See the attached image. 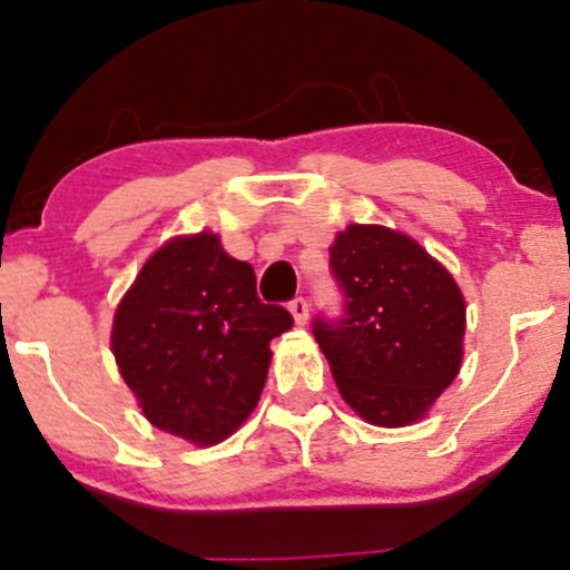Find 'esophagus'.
Masks as SVG:
<instances>
[{
	"label": "esophagus",
	"mask_w": 570,
	"mask_h": 570,
	"mask_svg": "<svg viewBox=\"0 0 570 570\" xmlns=\"http://www.w3.org/2000/svg\"><path fill=\"white\" fill-rule=\"evenodd\" d=\"M289 313H292L294 322H297L299 326H305L307 318H311V311H307V303H305L303 297L292 299V303H289Z\"/></svg>",
	"instance_id": "34e87169"
}]
</instances>
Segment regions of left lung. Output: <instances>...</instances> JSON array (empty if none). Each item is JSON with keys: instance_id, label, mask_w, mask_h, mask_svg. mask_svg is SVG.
Segmentation results:
<instances>
[{"instance_id": "8db88e82", "label": "left lung", "mask_w": 570, "mask_h": 570, "mask_svg": "<svg viewBox=\"0 0 570 570\" xmlns=\"http://www.w3.org/2000/svg\"><path fill=\"white\" fill-rule=\"evenodd\" d=\"M330 254L348 313L337 326L316 322L313 335L340 396L372 426L421 423L461 372V286L415 238L383 225L353 222Z\"/></svg>"}]
</instances>
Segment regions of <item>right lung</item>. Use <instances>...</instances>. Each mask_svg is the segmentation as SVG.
Segmentation results:
<instances>
[{"label": "right lung", "instance_id": "1", "mask_svg": "<svg viewBox=\"0 0 570 570\" xmlns=\"http://www.w3.org/2000/svg\"><path fill=\"white\" fill-rule=\"evenodd\" d=\"M294 318L257 297L254 267L212 230L155 248L112 318L117 370L141 415L195 448L235 434L263 394L271 340Z\"/></svg>", "mask_w": 570, "mask_h": 570}]
</instances>
